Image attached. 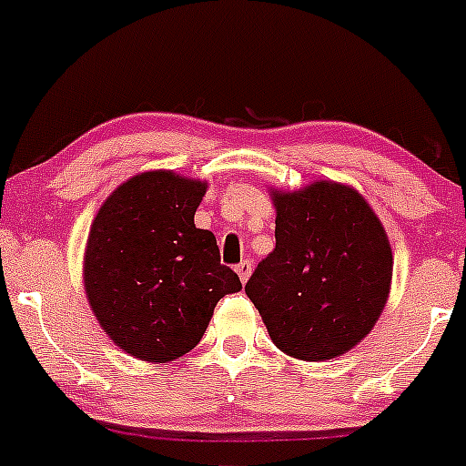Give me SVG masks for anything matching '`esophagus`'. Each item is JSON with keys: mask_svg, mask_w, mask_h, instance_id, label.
Here are the masks:
<instances>
[{"mask_svg": "<svg viewBox=\"0 0 466 466\" xmlns=\"http://www.w3.org/2000/svg\"><path fill=\"white\" fill-rule=\"evenodd\" d=\"M250 272H252V261L243 259V261L237 266V275L241 277L243 284H246V281H248V277H250Z\"/></svg>", "mask_w": 466, "mask_h": 466, "instance_id": "34e87169", "label": "esophagus"}]
</instances>
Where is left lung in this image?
<instances>
[{"label":"left lung","mask_w":466,"mask_h":466,"mask_svg":"<svg viewBox=\"0 0 466 466\" xmlns=\"http://www.w3.org/2000/svg\"><path fill=\"white\" fill-rule=\"evenodd\" d=\"M272 203L275 250L248 279V298L284 354L336 359L372 331L388 302V234L359 191L331 180L272 191Z\"/></svg>","instance_id":"1"}]
</instances>
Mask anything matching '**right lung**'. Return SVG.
I'll list each match as a JSON object with an SVG mask.
<instances>
[{"instance_id":"add662e5","label":"right lung","mask_w":466,"mask_h":466,"mask_svg":"<svg viewBox=\"0 0 466 466\" xmlns=\"http://www.w3.org/2000/svg\"><path fill=\"white\" fill-rule=\"evenodd\" d=\"M207 182L146 171L116 187L89 229L83 281L94 316L119 350L167 363L194 350L214 307L241 290L216 237L194 214Z\"/></svg>"}]
</instances>
